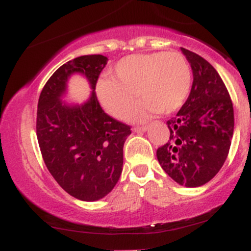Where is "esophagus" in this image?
<instances>
[{
    "label": "esophagus",
    "instance_id": "1",
    "mask_svg": "<svg viewBox=\"0 0 251 251\" xmlns=\"http://www.w3.org/2000/svg\"><path fill=\"white\" fill-rule=\"evenodd\" d=\"M148 129V126H137V127H133V132L135 133H143Z\"/></svg>",
    "mask_w": 251,
    "mask_h": 251
}]
</instances>
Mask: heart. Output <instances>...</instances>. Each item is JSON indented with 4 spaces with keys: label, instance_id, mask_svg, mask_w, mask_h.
Instances as JSON below:
<instances>
[{
    "label": "heart",
    "instance_id": "heart-1",
    "mask_svg": "<svg viewBox=\"0 0 251 251\" xmlns=\"http://www.w3.org/2000/svg\"><path fill=\"white\" fill-rule=\"evenodd\" d=\"M108 76L97 85L100 105L111 116L123 119L133 106L137 93L143 100L129 114L134 122L160 111H177L185 102L191 87V68L178 51L128 55L117 62Z\"/></svg>",
    "mask_w": 251,
    "mask_h": 251
}]
</instances>
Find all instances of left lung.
<instances>
[{"mask_svg":"<svg viewBox=\"0 0 251 251\" xmlns=\"http://www.w3.org/2000/svg\"><path fill=\"white\" fill-rule=\"evenodd\" d=\"M194 74L188 100L168 120L170 139L157 150L164 171L186 188L204 185L217 175L234 134V107L220 74L198 54L180 48Z\"/></svg>","mask_w":251,"mask_h":251,"instance_id":"left-lung-1","label":"left lung"}]
</instances>
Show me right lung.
<instances>
[{
  "instance_id": "right-lung-1",
  "label": "right lung",
  "mask_w": 251,
  "mask_h": 251,
  "mask_svg": "<svg viewBox=\"0 0 251 251\" xmlns=\"http://www.w3.org/2000/svg\"><path fill=\"white\" fill-rule=\"evenodd\" d=\"M108 59L83 55L57 68L37 103L36 135L48 171L67 194L80 201L101 200L123 171V149L131 127L103 112L96 85ZM85 76L92 88L86 103L62 101L71 75Z\"/></svg>"
}]
</instances>
